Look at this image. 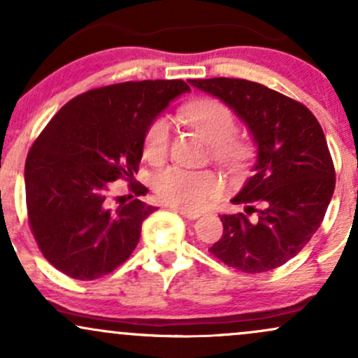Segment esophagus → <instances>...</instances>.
<instances>
[{"label":"esophagus","instance_id":"esophagus-1","mask_svg":"<svg viewBox=\"0 0 358 358\" xmlns=\"http://www.w3.org/2000/svg\"><path fill=\"white\" fill-rule=\"evenodd\" d=\"M171 210H175L176 213H180V215H183L185 219H196V217H200V212L196 210H190V208H182V207H175V205H171Z\"/></svg>","mask_w":358,"mask_h":358}]
</instances>
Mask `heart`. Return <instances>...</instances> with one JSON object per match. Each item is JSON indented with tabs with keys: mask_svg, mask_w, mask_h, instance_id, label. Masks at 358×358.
I'll list each match as a JSON object with an SVG mask.
<instances>
[{
	"mask_svg": "<svg viewBox=\"0 0 358 358\" xmlns=\"http://www.w3.org/2000/svg\"><path fill=\"white\" fill-rule=\"evenodd\" d=\"M183 117L212 143L213 158L229 166H239L248 158L249 146L236 136L232 109L213 97H200L183 108ZM170 145V121L155 117L146 127L143 151L150 162H162ZM155 192L163 202L182 208H199L224 192V180L212 170H187L171 166L155 180Z\"/></svg>",
	"mask_w": 358,
	"mask_h": 358,
	"instance_id": "heart-1",
	"label": "heart"
}]
</instances>
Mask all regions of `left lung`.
<instances>
[{"label":"left lung","instance_id":"1","mask_svg":"<svg viewBox=\"0 0 358 358\" xmlns=\"http://www.w3.org/2000/svg\"><path fill=\"white\" fill-rule=\"evenodd\" d=\"M219 97L249 127L257 145L252 175L234 203L245 213L220 215L224 234L210 252L248 274L276 269L294 257L322 225L335 190V166L323 129L310 109L281 92L244 79H190ZM259 203L261 209L252 205Z\"/></svg>","mask_w":358,"mask_h":358}]
</instances>
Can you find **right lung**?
I'll return each mask as SVG.
<instances>
[{"label":"right lung","mask_w":358,"mask_h":358,"mask_svg":"<svg viewBox=\"0 0 358 358\" xmlns=\"http://www.w3.org/2000/svg\"><path fill=\"white\" fill-rule=\"evenodd\" d=\"M183 80L122 82L73 97L50 119L24 163L28 224L48 262L73 279L113 273L133 254L143 220L156 210L139 199L109 207L113 182L133 183L146 127L188 92Z\"/></svg>","instance_id":"obj_1"}]
</instances>
